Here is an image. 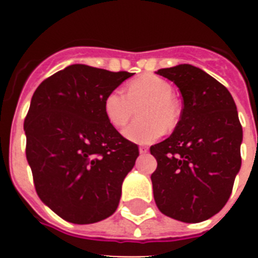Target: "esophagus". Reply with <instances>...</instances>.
<instances>
[{
    "instance_id": "1",
    "label": "esophagus",
    "mask_w": 258,
    "mask_h": 258,
    "mask_svg": "<svg viewBox=\"0 0 258 258\" xmlns=\"http://www.w3.org/2000/svg\"><path fill=\"white\" fill-rule=\"evenodd\" d=\"M140 152L141 154H147V152H149V147H146V146H141Z\"/></svg>"
}]
</instances>
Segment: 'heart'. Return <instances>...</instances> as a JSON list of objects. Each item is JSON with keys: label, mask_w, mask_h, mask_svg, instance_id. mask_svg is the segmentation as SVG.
I'll list each match as a JSON object with an SVG mask.
<instances>
[{"label": "heart", "mask_w": 258, "mask_h": 258, "mask_svg": "<svg viewBox=\"0 0 258 258\" xmlns=\"http://www.w3.org/2000/svg\"><path fill=\"white\" fill-rule=\"evenodd\" d=\"M173 88L156 75H142L125 86V94L113 90L104 98L103 111L115 127H122L133 116L136 108L141 120L125 127L122 134L136 143H151L165 131H173L179 120L178 106L172 98Z\"/></svg>", "instance_id": "obj_1"}]
</instances>
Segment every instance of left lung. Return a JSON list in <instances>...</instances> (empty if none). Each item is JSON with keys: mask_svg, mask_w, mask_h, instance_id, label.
Segmentation results:
<instances>
[{"mask_svg": "<svg viewBox=\"0 0 258 258\" xmlns=\"http://www.w3.org/2000/svg\"><path fill=\"white\" fill-rule=\"evenodd\" d=\"M156 74L178 86L183 108L169 138L150 147L157 161L155 203L168 217L202 222L225 207L240 169L243 129L235 102L222 84L191 64Z\"/></svg>", "mask_w": 258, "mask_h": 258, "instance_id": "left-lung-1", "label": "left lung"}]
</instances>
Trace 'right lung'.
I'll list each match as a JSON object with an SVG mask.
<instances>
[{
  "mask_svg": "<svg viewBox=\"0 0 258 258\" xmlns=\"http://www.w3.org/2000/svg\"><path fill=\"white\" fill-rule=\"evenodd\" d=\"M133 74L72 64L36 89L24 120L37 195L59 217L86 225L109 217L140 155L107 120L104 98Z\"/></svg>",
  "mask_w": 258,
  "mask_h": 258,
  "instance_id": "1",
  "label": "right lung"
}]
</instances>
